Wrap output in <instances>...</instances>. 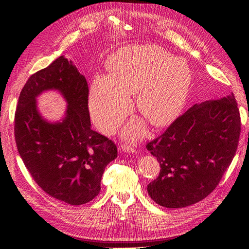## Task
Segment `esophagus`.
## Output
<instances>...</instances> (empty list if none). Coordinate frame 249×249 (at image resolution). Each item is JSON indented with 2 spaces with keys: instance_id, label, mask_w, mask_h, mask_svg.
<instances>
[{
  "instance_id": "1",
  "label": "esophagus",
  "mask_w": 249,
  "mask_h": 249,
  "mask_svg": "<svg viewBox=\"0 0 249 249\" xmlns=\"http://www.w3.org/2000/svg\"><path fill=\"white\" fill-rule=\"evenodd\" d=\"M120 150H123L124 153H129V154H135L136 153V147L132 144H124L120 146Z\"/></svg>"
}]
</instances>
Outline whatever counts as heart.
<instances>
[{
  "mask_svg": "<svg viewBox=\"0 0 249 249\" xmlns=\"http://www.w3.org/2000/svg\"><path fill=\"white\" fill-rule=\"evenodd\" d=\"M109 74L96 76L90 88L89 109L103 131H112L130 109L127 94H136L140 114L156 126L169 124L183 108L191 82L188 65L157 46L124 49L109 62ZM142 132L139 122L124 129L126 137Z\"/></svg>",
  "mask_w": 249,
  "mask_h": 249,
  "instance_id": "b5f03b06",
  "label": "heart"
}]
</instances>
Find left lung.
Returning <instances> with one entry per match:
<instances>
[{
    "instance_id": "8db88e82",
    "label": "left lung",
    "mask_w": 249,
    "mask_h": 249,
    "mask_svg": "<svg viewBox=\"0 0 249 249\" xmlns=\"http://www.w3.org/2000/svg\"><path fill=\"white\" fill-rule=\"evenodd\" d=\"M241 120L233 94L195 104L146 148L160 163L159 177L147 185L165 208L191 206L212 192L238 147Z\"/></svg>"
}]
</instances>
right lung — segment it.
Here are the masks:
<instances>
[{
    "mask_svg": "<svg viewBox=\"0 0 249 249\" xmlns=\"http://www.w3.org/2000/svg\"><path fill=\"white\" fill-rule=\"evenodd\" d=\"M49 89L60 92L68 104L58 122L43 119L36 107V96ZM88 92L85 77L60 56L29 78L14 120L18 150L37 185L71 206L97 196L105 168L117 157L113 141L91 130Z\"/></svg>",
    "mask_w": 249,
    "mask_h": 249,
    "instance_id": "add662e5",
    "label": "right lung"
}]
</instances>
